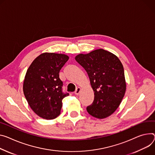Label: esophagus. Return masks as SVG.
<instances>
[{
    "instance_id": "esophagus-1",
    "label": "esophagus",
    "mask_w": 155,
    "mask_h": 155,
    "mask_svg": "<svg viewBox=\"0 0 155 155\" xmlns=\"http://www.w3.org/2000/svg\"><path fill=\"white\" fill-rule=\"evenodd\" d=\"M80 91H81V88H80V87H78V88L76 89V90L75 91L74 93H75V94H78L80 93Z\"/></svg>"
}]
</instances>
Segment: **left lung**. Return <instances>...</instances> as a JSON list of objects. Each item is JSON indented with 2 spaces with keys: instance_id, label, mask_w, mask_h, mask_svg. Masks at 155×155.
Returning a JSON list of instances; mask_svg holds the SVG:
<instances>
[{
  "instance_id": "obj_1",
  "label": "left lung",
  "mask_w": 155,
  "mask_h": 155,
  "mask_svg": "<svg viewBox=\"0 0 155 155\" xmlns=\"http://www.w3.org/2000/svg\"><path fill=\"white\" fill-rule=\"evenodd\" d=\"M76 61L87 72L94 92L88 113L97 119L110 116L117 109L125 94L126 83L123 65L117 56L102 49L80 54Z\"/></svg>"
}]
</instances>
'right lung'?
Segmentation results:
<instances>
[{"label":"right lung","mask_w":155,"mask_h":155,"mask_svg":"<svg viewBox=\"0 0 155 155\" xmlns=\"http://www.w3.org/2000/svg\"><path fill=\"white\" fill-rule=\"evenodd\" d=\"M68 56L43 53L31 63L25 77L23 93L28 103L39 117L50 120L61 114L63 98L69 95L62 91L59 72Z\"/></svg>","instance_id":"obj_1"}]
</instances>
